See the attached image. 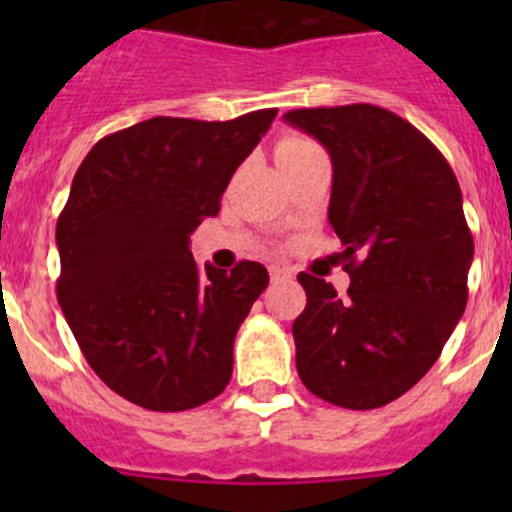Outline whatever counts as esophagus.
I'll return each instance as SVG.
<instances>
[{"label":"esophagus","mask_w":512,"mask_h":512,"mask_svg":"<svg viewBox=\"0 0 512 512\" xmlns=\"http://www.w3.org/2000/svg\"><path fill=\"white\" fill-rule=\"evenodd\" d=\"M294 272L289 270V267H282V265H272L270 267V277L272 282H280V280H292Z\"/></svg>","instance_id":"34e87169"}]
</instances>
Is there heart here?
<instances>
[{
    "instance_id": "b5f03b06",
    "label": "heart",
    "mask_w": 512,
    "mask_h": 512,
    "mask_svg": "<svg viewBox=\"0 0 512 512\" xmlns=\"http://www.w3.org/2000/svg\"><path fill=\"white\" fill-rule=\"evenodd\" d=\"M319 153H322V148H319L312 138L299 136V133H289V136L280 138V143H277L275 148V158L280 165L297 163V160L319 156Z\"/></svg>"
}]
</instances>
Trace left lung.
Segmentation results:
<instances>
[{
    "instance_id": "8db88e82",
    "label": "left lung",
    "mask_w": 512,
    "mask_h": 512,
    "mask_svg": "<svg viewBox=\"0 0 512 512\" xmlns=\"http://www.w3.org/2000/svg\"><path fill=\"white\" fill-rule=\"evenodd\" d=\"M285 121L332 156L329 225L344 245L347 299L299 272L297 371L319 399L366 411L411 389L443 352L468 302L473 235L448 160L371 103L294 108Z\"/></svg>"
}]
</instances>
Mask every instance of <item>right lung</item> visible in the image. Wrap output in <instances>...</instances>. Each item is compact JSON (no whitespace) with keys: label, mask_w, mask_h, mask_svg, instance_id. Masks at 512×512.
I'll return each instance as SVG.
<instances>
[{"label":"right lung","mask_w":512,"mask_h":512,"mask_svg":"<svg viewBox=\"0 0 512 512\" xmlns=\"http://www.w3.org/2000/svg\"><path fill=\"white\" fill-rule=\"evenodd\" d=\"M275 116L148 118L101 138L76 170L56 223V294L91 369L131 404L188 411L230 381L235 334L270 275L250 260L200 272L188 242Z\"/></svg>","instance_id":"right-lung-1"}]
</instances>
